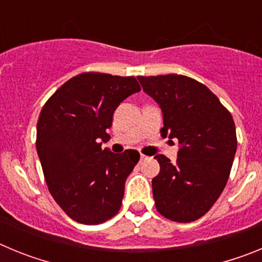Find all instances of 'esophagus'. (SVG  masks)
I'll use <instances>...</instances> for the list:
<instances>
[{
  "mask_svg": "<svg viewBox=\"0 0 262 262\" xmlns=\"http://www.w3.org/2000/svg\"><path fill=\"white\" fill-rule=\"evenodd\" d=\"M148 159V157L147 156H145V155H140V161H144V160H147Z\"/></svg>",
  "mask_w": 262,
  "mask_h": 262,
  "instance_id": "34e87169",
  "label": "esophagus"
}]
</instances>
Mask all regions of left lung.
Instances as JSON below:
<instances>
[{"label": "left lung", "mask_w": 262, "mask_h": 262, "mask_svg": "<svg viewBox=\"0 0 262 262\" xmlns=\"http://www.w3.org/2000/svg\"><path fill=\"white\" fill-rule=\"evenodd\" d=\"M163 111L161 136L177 139V163L157 155L152 191L160 214L178 223L200 219L226 186L237 148L232 115L211 90L182 75L140 76Z\"/></svg>", "instance_id": "obj_1"}]
</instances>
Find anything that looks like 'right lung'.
<instances>
[{"label":"right lung","instance_id":"right-lung-1","mask_svg":"<svg viewBox=\"0 0 262 262\" xmlns=\"http://www.w3.org/2000/svg\"><path fill=\"white\" fill-rule=\"evenodd\" d=\"M140 92L135 77L85 72L48 98L36 124V151L48 190L71 219L99 224L118 214L124 182L140 155L102 143L122 101Z\"/></svg>","mask_w":262,"mask_h":262}]
</instances>
